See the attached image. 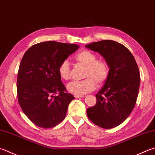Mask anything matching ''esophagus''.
<instances>
[{"instance_id": "obj_1", "label": "esophagus", "mask_w": 155, "mask_h": 155, "mask_svg": "<svg viewBox=\"0 0 155 155\" xmlns=\"http://www.w3.org/2000/svg\"><path fill=\"white\" fill-rule=\"evenodd\" d=\"M82 97H83V95H74V97H75V98Z\"/></svg>"}]
</instances>
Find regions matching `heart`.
I'll use <instances>...</instances> for the list:
<instances>
[{"label": "heart", "mask_w": 155, "mask_h": 155, "mask_svg": "<svg viewBox=\"0 0 155 155\" xmlns=\"http://www.w3.org/2000/svg\"><path fill=\"white\" fill-rule=\"evenodd\" d=\"M78 64L85 66L83 81H77L68 84V91L75 95H83L92 91L97 85H102L108 80L110 66L106 60H97V55L87 49H83L74 55ZM58 74L61 79L68 81L71 78V68L67 60L61 61L58 67Z\"/></svg>", "instance_id": "1"}]
</instances>
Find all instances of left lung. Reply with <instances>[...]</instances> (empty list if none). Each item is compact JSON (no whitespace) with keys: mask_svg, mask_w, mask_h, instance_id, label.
Listing matches in <instances>:
<instances>
[{"mask_svg":"<svg viewBox=\"0 0 155 155\" xmlns=\"http://www.w3.org/2000/svg\"><path fill=\"white\" fill-rule=\"evenodd\" d=\"M100 53L110 66V73L103 88L95 95L97 102L87 109L90 120L104 129L119 125L136 105L140 83L136 60L123 45L111 40L87 45Z\"/></svg>","mask_w":155,"mask_h":155,"instance_id":"left-lung-1","label":"left lung"}]
</instances>
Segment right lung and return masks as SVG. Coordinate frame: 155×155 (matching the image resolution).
<instances>
[{"mask_svg":"<svg viewBox=\"0 0 155 155\" xmlns=\"http://www.w3.org/2000/svg\"><path fill=\"white\" fill-rule=\"evenodd\" d=\"M78 48L76 44L42 42L24 53L17 79L19 104L34 124L51 128L65 119L74 97L61 81L58 67Z\"/></svg>","mask_w":155,"mask_h":155,"instance_id":"right-lung-1","label":"right lung"}]
</instances>
